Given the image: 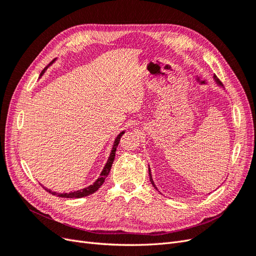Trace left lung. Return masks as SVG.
<instances>
[{"label": "left lung", "instance_id": "left-lung-1", "mask_svg": "<svg viewBox=\"0 0 256 256\" xmlns=\"http://www.w3.org/2000/svg\"><path fill=\"white\" fill-rule=\"evenodd\" d=\"M214 79L216 83L219 85V86H223V85H222V83L220 82V80H219L218 78H216V76H214ZM148 173H150V182L152 184V186H154V187L157 189V187H156V184H154V180H152V173H150V168H148ZM157 190H158V189H157Z\"/></svg>", "mask_w": 256, "mask_h": 256}]
</instances>
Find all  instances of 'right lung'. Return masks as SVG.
<instances>
[{
  "mask_svg": "<svg viewBox=\"0 0 256 256\" xmlns=\"http://www.w3.org/2000/svg\"><path fill=\"white\" fill-rule=\"evenodd\" d=\"M56 60V58H54L51 62V63L44 69V70L40 74V76L46 72V70H47L48 67L51 66ZM124 132H125V131H122V132L118 136H116L115 141L113 143V147H112V150H111V152H110L109 159H108L106 164L104 166L102 173H100L99 177L95 180L94 184L88 186V187H86V188H83L81 190H76V191H72V192H69V193H56V192H54V191H51L50 189H47V188H44V189L47 190L49 193H51L52 196H60V198H84V196H88L90 194H92V193L96 192L100 187H102V184L104 182L106 177L109 175V173H110V170H111V166L113 164V161H114V158H115V152H116V148H118V146L120 136L124 134Z\"/></svg>",
  "mask_w": 256,
  "mask_h": 256,
  "instance_id": "right-lung-1",
  "label": "right lung"
}]
</instances>
